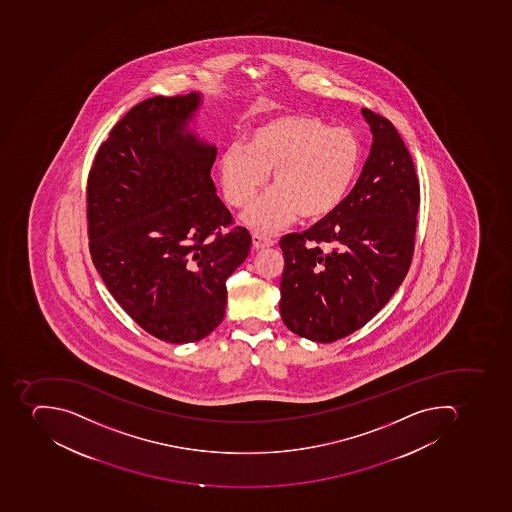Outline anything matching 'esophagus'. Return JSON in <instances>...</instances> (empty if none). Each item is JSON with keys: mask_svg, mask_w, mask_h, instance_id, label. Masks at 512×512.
<instances>
[{"mask_svg": "<svg viewBox=\"0 0 512 512\" xmlns=\"http://www.w3.org/2000/svg\"><path fill=\"white\" fill-rule=\"evenodd\" d=\"M274 245H275V240H272V238L266 237V235L253 234L254 250H264V248H269V246H274Z\"/></svg>", "mask_w": 512, "mask_h": 512, "instance_id": "obj_1", "label": "esophagus"}]
</instances>
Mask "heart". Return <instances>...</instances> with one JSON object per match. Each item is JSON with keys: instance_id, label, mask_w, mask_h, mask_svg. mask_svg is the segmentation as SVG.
<instances>
[{"instance_id": "heart-1", "label": "heart", "mask_w": 512, "mask_h": 512, "mask_svg": "<svg viewBox=\"0 0 512 512\" xmlns=\"http://www.w3.org/2000/svg\"><path fill=\"white\" fill-rule=\"evenodd\" d=\"M362 149L351 129L330 128L322 118L283 113L254 126L248 144H232L219 160L227 202L245 208L266 186L274 189L250 206L243 221L258 232H275L298 218L330 216L349 194Z\"/></svg>"}]
</instances>
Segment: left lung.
<instances>
[{
    "label": "left lung",
    "mask_w": 512,
    "mask_h": 512,
    "mask_svg": "<svg viewBox=\"0 0 512 512\" xmlns=\"http://www.w3.org/2000/svg\"><path fill=\"white\" fill-rule=\"evenodd\" d=\"M362 115L373 144L351 194L309 230L280 240L283 323L315 343L367 325L402 285L415 251L419 182L410 152L391 121Z\"/></svg>",
    "instance_id": "obj_1"
}]
</instances>
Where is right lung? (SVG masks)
I'll list each match as a JSON object with an SVG mask.
<instances>
[{"label": "right lung", "instance_id": "1", "mask_svg": "<svg viewBox=\"0 0 512 512\" xmlns=\"http://www.w3.org/2000/svg\"><path fill=\"white\" fill-rule=\"evenodd\" d=\"M202 96L134 105L102 142L86 189L89 253L115 301L166 343L205 338L226 314V280L250 253L214 194L216 147L189 129Z\"/></svg>", "mask_w": 512, "mask_h": 512}]
</instances>
